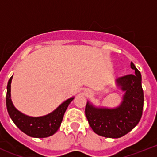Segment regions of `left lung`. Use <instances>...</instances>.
<instances>
[{"instance_id": "left-lung-1", "label": "left lung", "mask_w": 157, "mask_h": 157, "mask_svg": "<svg viewBox=\"0 0 157 157\" xmlns=\"http://www.w3.org/2000/svg\"><path fill=\"white\" fill-rule=\"evenodd\" d=\"M130 67L134 70V74L116 80L117 88L123 92L118 106H96L87 101L86 118L93 131L100 136L121 138L131 131L141 119L144 99L141 73L132 62Z\"/></svg>"}]
</instances>
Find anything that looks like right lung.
I'll return each instance as SVG.
<instances>
[{
	"label": "right lung",
	"mask_w": 157,
	"mask_h": 157,
	"mask_svg": "<svg viewBox=\"0 0 157 157\" xmlns=\"http://www.w3.org/2000/svg\"><path fill=\"white\" fill-rule=\"evenodd\" d=\"M12 78L13 76L10 78L7 85L6 107L10 117L16 126L24 134L33 138H46L55 134L61 125L67 108L75 97L67 98L49 114L41 117H31L18 111L11 100Z\"/></svg>",
	"instance_id": "1"
}]
</instances>
